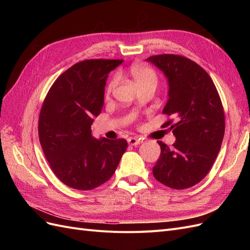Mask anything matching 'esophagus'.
Wrapping results in <instances>:
<instances>
[{"label":"esophagus","mask_w":250,"mask_h":250,"mask_svg":"<svg viewBox=\"0 0 250 250\" xmlns=\"http://www.w3.org/2000/svg\"><path fill=\"white\" fill-rule=\"evenodd\" d=\"M127 142H128V144H129V145L135 146V145H139V144H141L143 141L141 139H139V138H133L132 137V138H128Z\"/></svg>","instance_id":"obj_1"}]
</instances>
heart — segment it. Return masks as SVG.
<instances>
[{"mask_svg":"<svg viewBox=\"0 0 250 250\" xmlns=\"http://www.w3.org/2000/svg\"><path fill=\"white\" fill-rule=\"evenodd\" d=\"M129 74L131 78L133 79L135 85L138 87L148 84V83H154V84H156V75L154 71L148 66L138 65V64L132 65L129 70ZM117 83H118V78L113 77L108 83L107 93H110L111 90L116 87Z\"/></svg>","mask_w":250,"mask_h":250,"instance_id":"obj_1","label":"heart"}]
</instances>
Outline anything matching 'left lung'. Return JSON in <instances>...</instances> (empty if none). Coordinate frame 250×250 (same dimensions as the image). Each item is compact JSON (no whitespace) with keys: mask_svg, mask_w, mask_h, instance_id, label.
Masks as SVG:
<instances>
[{"mask_svg":"<svg viewBox=\"0 0 250 250\" xmlns=\"http://www.w3.org/2000/svg\"><path fill=\"white\" fill-rule=\"evenodd\" d=\"M168 79L169 99L163 113L176 118L166 122L176 141L172 147L158 141L161 156L153 176L163 185L183 190L207 176L220 151L225 119L222 102L209 75L191 59L162 54L148 57Z\"/></svg>","mask_w":250,"mask_h":250,"instance_id":"left-lung-1","label":"left lung"}]
</instances>
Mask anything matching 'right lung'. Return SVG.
Segmentation results:
<instances>
[{"instance_id": "right-lung-1", "label": "right lung", "mask_w": 250, "mask_h": 250, "mask_svg": "<svg viewBox=\"0 0 250 250\" xmlns=\"http://www.w3.org/2000/svg\"><path fill=\"white\" fill-rule=\"evenodd\" d=\"M122 59L83 60L53 83L40 113L39 135L52 171L67 187L88 191L115 173L127 149L124 139H95L94 117L104 104L108 73Z\"/></svg>"}]
</instances>
